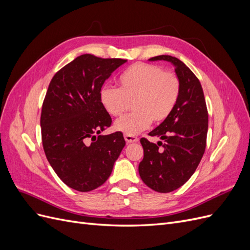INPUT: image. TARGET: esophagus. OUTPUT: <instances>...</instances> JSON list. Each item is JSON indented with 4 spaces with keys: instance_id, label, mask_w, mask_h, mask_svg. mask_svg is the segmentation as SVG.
Returning a JSON list of instances; mask_svg holds the SVG:
<instances>
[{
    "instance_id": "34e87169",
    "label": "esophagus",
    "mask_w": 250,
    "mask_h": 250,
    "mask_svg": "<svg viewBox=\"0 0 250 250\" xmlns=\"http://www.w3.org/2000/svg\"><path fill=\"white\" fill-rule=\"evenodd\" d=\"M124 139L127 143H137V142H139V139L137 137H134V135H130V134H125Z\"/></svg>"
}]
</instances>
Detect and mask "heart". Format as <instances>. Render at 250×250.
<instances>
[{"label": "heart", "mask_w": 250, "mask_h": 250, "mask_svg": "<svg viewBox=\"0 0 250 250\" xmlns=\"http://www.w3.org/2000/svg\"><path fill=\"white\" fill-rule=\"evenodd\" d=\"M119 88L105 85L100 102L108 115L119 117L132 102L134 111L116 121L115 129L134 135L154 121L162 123L175 108L180 96V80L175 73L163 67L139 62L120 75Z\"/></svg>", "instance_id": "heart-1"}]
</instances>
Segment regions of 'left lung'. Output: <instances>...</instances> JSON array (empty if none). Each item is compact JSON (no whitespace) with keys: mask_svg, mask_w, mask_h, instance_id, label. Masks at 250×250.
I'll list each match as a JSON object with an SVG mask.
<instances>
[{"mask_svg":"<svg viewBox=\"0 0 250 250\" xmlns=\"http://www.w3.org/2000/svg\"><path fill=\"white\" fill-rule=\"evenodd\" d=\"M149 60H166L175 66L180 80V96L170 117L149 132L163 142L142 138L144 158L139 165L142 180L152 190L169 193L185 185L193 175L207 146L208 113L200 81L176 57L160 55Z\"/></svg>","mask_w":250,"mask_h":250,"instance_id":"8db88e82","label":"left lung"}]
</instances>
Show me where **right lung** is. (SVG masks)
<instances>
[{
    "label": "right lung",
    "mask_w": 250,
    "mask_h": 250,
    "mask_svg": "<svg viewBox=\"0 0 250 250\" xmlns=\"http://www.w3.org/2000/svg\"><path fill=\"white\" fill-rule=\"evenodd\" d=\"M126 62L83 54L60 69L49 84L41 115L43 151L57 176L76 191L102 186L125 146L121 131L100 134L111 125L100 90Z\"/></svg>",
    "instance_id": "obj_1"
}]
</instances>
